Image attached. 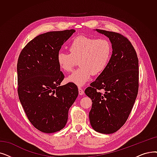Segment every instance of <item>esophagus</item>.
Segmentation results:
<instances>
[{
    "mask_svg": "<svg viewBox=\"0 0 157 157\" xmlns=\"http://www.w3.org/2000/svg\"><path fill=\"white\" fill-rule=\"evenodd\" d=\"M78 91H79V95H83L84 94V91H83V89L81 87H78Z\"/></svg>",
    "mask_w": 157,
    "mask_h": 157,
    "instance_id": "obj_1",
    "label": "esophagus"
}]
</instances>
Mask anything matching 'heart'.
Segmentation results:
<instances>
[{"instance_id":"obj_1","label":"heart","mask_w":157,"mask_h":157,"mask_svg":"<svg viewBox=\"0 0 157 157\" xmlns=\"http://www.w3.org/2000/svg\"><path fill=\"white\" fill-rule=\"evenodd\" d=\"M69 51L58 52V65L61 71L69 72L78 62L80 67L66 80L81 86L90 79L92 74L98 76L106 69L112 56V45L105 38L79 36L72 41Z\"/></svg>"}]
</instances>
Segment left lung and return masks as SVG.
<instances>
[{
  "label": "left lung",
  "instance_id": "obj_1",
  "mask_svg": "<svg viewBox=\"0 0 157 157\" xmlns=\"http://www.w3.org/2000/svg\"><path fill=\"white\" fill-rule=\"evenodd\" d=\"M112 44V54L106 69L86 88L92 99L89 112L95 131L110 134L126 122L139 90V59L131 42L117 33L96 29Z\"/></svg>",
  "mask_w": 157,
  "mask_h": 157
}]
</instances>
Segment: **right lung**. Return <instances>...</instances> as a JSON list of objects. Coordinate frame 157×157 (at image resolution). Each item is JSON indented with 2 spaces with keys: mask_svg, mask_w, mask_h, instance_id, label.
Segmentation results:
<instances>
[{
  "mask_svg": "<svg viewBox=\"0 0 157 157\" xmlns=\"http://www.w3.org/2000/svg\"><path fill=\"white\" fill-rule=\"evenodd\" d=\"M74 29L47 32L36 36L20 52L17 63L18 94L31 123L46 133L62 129L69 108L78 95L73 83L60 85L64 75L57 55Z\"/></svg>",
  "mask_w": 157,
  "mask_h": 157,
  "instance_id": "right-lung-1",
  "label": "right lung"
}]
</instances>
